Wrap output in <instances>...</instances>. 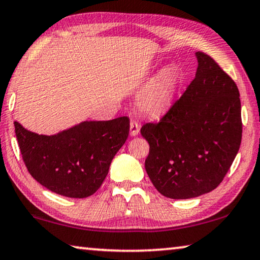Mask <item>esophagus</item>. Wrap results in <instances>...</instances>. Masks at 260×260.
Masks as SVG:
<instances>
[{"mask_svg":"<svg viewBox=\"0 0 260 260\" xmlns=\"http://www.w3.org/2000/svg\"><path fill=\"white\" fill-rule=\"evenodd\" d=\"M139 129H141V126H139L138 122H136V121L130 122V135L131 136H137L139 134Z\"/></svg>","mask_w":260,"mask_h":260,"instance_id":"esophagus-1","label":"esophagus"}]
</instances>
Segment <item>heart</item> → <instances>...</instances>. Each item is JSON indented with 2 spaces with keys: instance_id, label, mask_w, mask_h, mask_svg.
Segmentation results:
<instances>
[{
  "instance_id": "obj_1",
  "label": "heart",
  "mask_w": 260,
  "mask_h": 260,
  "mask_svg": "<svg viewBox=\"0 0 260 260\" xmlns=\"http://www.w3.org/2000/svg\"><path fill=\"white\" fill-rule=\"evenodd\" d=\"M179 86L180 75L178 71L173 67H165L141 91L138 109L151 117L161 116L174 105Z\"/></svg>"
}]
</instances>
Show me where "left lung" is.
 <instances>
[{"instance_id": "8db88e82", "label": "left lung", "mask_w": 260, "mask_h": 260, "mask_svg": "<svg viewBox=\"0 0 260 260\" xmlns=\"http://www.w3.org/2000/svg\"><path fill=\"white\" fill-rule=\"evenodd\" d=\"M198 70L181 98L141 134L150 145L145 170L159 193L190 199L222 182L242 142L236 83L218 63L197 52Z\"/></svg>"}]
</instances>
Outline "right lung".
Segmentation results:
<instances>
[{
	"label": "right lung",
	"mask_w": 260,
	"mask_h": 260,
	"mask_svg": "<svg viewBox=\"0 0 260 260\" xmlns=\"http://www.w3.org/2000/svg\"><path fill=\"white\" fill-rule=\"evenodd\" d=\"M24 164L35 180L66 198L93 195L110 162L125 143L130 121H86L52 136L38 135L14 122Z\"/></svg>",
	"instance_id": "right-lung-1"
}]
</instances>
